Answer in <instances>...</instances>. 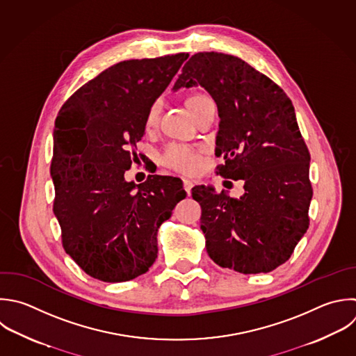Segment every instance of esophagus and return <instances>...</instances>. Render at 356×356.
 Segmentation results:
<instances>
[{
	"instance_id": "34e87169",
	"label": "esophagus",
	"mask_w": 356,
	"mask_h": 356,
	"mask_svg": "<svg viewBox=\"0 0 356 356\" xmlns=\"http://www.w3.org/2000/svg\"><path fill=\"white\" fill-rule=\"evenodd\" d=\"M192 188H193V181H191V179H184V189H185V192H186L188 195H191Z\"/></svg>"
}]
</instances>
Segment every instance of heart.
Here are the masks:
<instances>
[{
    "instance_id": "1",
    "label": "heart",
    "mask_w": 356,
    "mask_h": 356,
    "mask_svg": "<svg viewBox=\"0 0 356 356\" xmlns=\"http://www.w3.org/2000/svg\"><path fill=\"white\" fill-rule=\"evenodd\" d=\"M206 97L204 96H200V95H195V96H191L188 100H186V107L188 110L191 111V114L193 115V113L196 111L197 106L204 100ZM159 114H160V104L159 103H154L149 113H147V117H146V125L147 127H152L156 124L157 118H159ZM164 163L171 167V168H175L178 171H182V172H195L199 170L200 164H202V159H200V154L197 150L192 149V147H186V146H178V145H174L171 146L165 154H164Z\"/></svg>"
}]
</instances>
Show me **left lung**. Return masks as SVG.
Returning a JSON list of instances; mask_svg holds the SVG:
<instances>
[{
  "mask_svg": "<svg viewBox=\"0 0 356 356\" xmlns=\"http://www.w3.org/2000/svg\"><path fill=\"white\" fill-rule=\"evenodd\" d=\"M202 86L218 108L216 154L220 175L243 179L239 199L213 186L192 188L202 206L206 250L221 267L268 273L285 263L309 227L310 154L292 102L243 60L197 53L184 65L172 90Z\"/></svg>",
  "mask_w": 356,
  "mask_h": 356,
  "instance_id": "8db88e82",
  "label": "left lung"
}]
</instances>
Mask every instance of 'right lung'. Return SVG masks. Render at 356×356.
Segmentation results:
<instances>
[{"label":"right lung","instance_id":"add662e5","mask_svg":"<svg viewBox=\"0 0 356 356\" xmlns=\"http://www.w3.org/2000/svg\"><path fill=\"white\" fill-rule=\"evenodd\" d=\"M188 57L118 63L78 89L58 113L54 214L65 252L96 280L122 282L146 273L157 257L159 227L186 196L179 178L150 175L136 186L124 174L150 107Z\"/></svg>","mask_w":356,"mask_h":356}]
</instances>
